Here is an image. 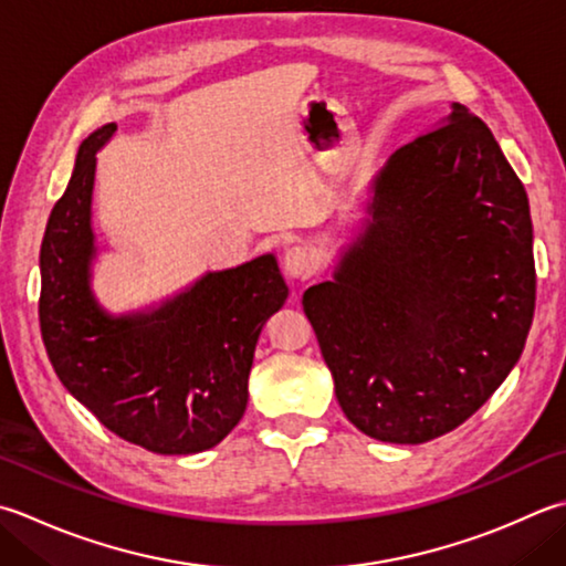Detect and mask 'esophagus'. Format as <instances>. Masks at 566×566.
Wrapping results in <instances>:
<instances>
[{"instance_id": "1", "label": "esophagus", "mask_w": 566, "mask_h": 566, "mask_svg": "<svg viewBox=\"0 0 566 566\" xmlns=\"http://www.w3.org/2000/svg\"><path fill=\"white\" fill-rule=\"evenodd\" d=\"M282 268H284V274L292 276V280H308L316 270V262H314V254L306 248L294 245L284 252Z\"/></svg>"}]
</instances>
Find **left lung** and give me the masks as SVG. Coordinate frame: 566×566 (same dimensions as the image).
<instances>
[{
    "mask_svg": "<svg viewBox=\"0 0 566 566\" xmlns=\"http://www.w3.org/2000/svg\"><path fill=\"white\" fill-rule=\"evenodd\" d=\"M334 280L304 312L363 434L424 444L515 368L535 314L533 220L491 129L453 103L368 186Z\"/></svg>",
    "mask_w": 566,
    "mask_h": 566,
    "instance_id": "8db88e82",
    "label": "left lung"
}]
</instances>
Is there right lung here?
I'll return each instance as SVG.
<instances>
[{"mask_svg":"<svg viewBox=\"0 0 566 566\" xmlns=\"http://www.w3.org/2000/svg\"><path fill=\"white\" fill-rule=\"evenodd\" d=\"M115 122L75 154L65 193L41 242V336L55 375L77 402L129 444L164 457L213 449L248 407L254 346L286 302L272 252L206 272L186 290L113 314L93 290L95 154Z\"/></svg>","mask_w":566,"mask_h":566,"instance_id":"right-lung-1","label":"right lung"}]
</instances>
